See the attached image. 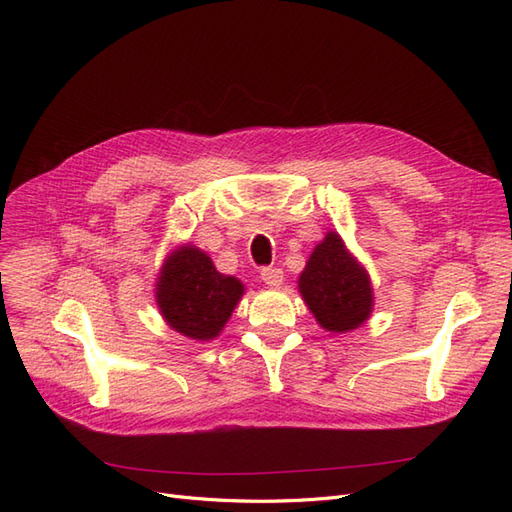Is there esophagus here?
Masks as SVG:
<instances>
[{
	"label": "esophagus",
	"mask_w": 512,
	"mask_h": 512,
	"mask_svg": "<svg viewBox=\"0 0 512 512\" xmlns=\"http://www.w3.org/2000/svg\"><path fill=\"white\" fill-rule=\"evenodd\" d=\"M260 280L271 288H277V286H282V282H284V271L275 269V267H265L260 271Z\"/></svg>",
	"instance_id": "1"
}]
</instances>
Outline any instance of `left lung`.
Returning a JSON list of instances; mask_svg holds the SVG:
<instances>
[{
	"label": "left lung",
	"mask_w": 512,
	"mask_h": 512,
	"mask_svg": "<svg viewBox=\"0 0 512 512\" xmlns=\"http://www.w3.org/2000/svg\"><path fill=\"white\" fill-rule=\"evenodd\" d=\"M299 292L322 329L348 333L369 318L374 290L337 232H327L299 277Z\"/></svg>",
	"instance_id": "1"
}]
</instances>
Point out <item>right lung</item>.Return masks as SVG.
Instances as JSON below:
<instances>
[{
	"mask_svg": "<svg viewBox=\"0 0 512 512\" xmlns=\"http://www.w3.org/2000/svg\"><path fill=\"white\" fill-rule=\"evenodd\" d=\"M243 292L241 280L222 275L203 250L188 243L164 260L156 301L170 329L196 342H209L220 335Z\"/></svg>",
	"mask_w": 512,
	"mask_h": 512,
	"instance_id": "right-lung-1",
	"label": "right lung"
}]
</instances>
